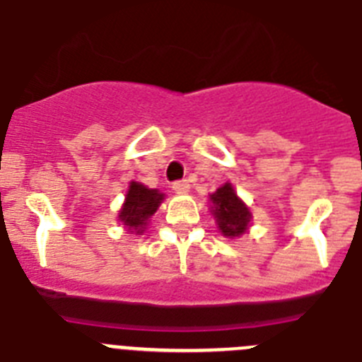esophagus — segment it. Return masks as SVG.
Listing matches in <instances>:
<instances>
[{
    "label": "esophagus",
    "instance_id": "34e87169",
    "mask_svg": "<svg viewBox=\"0 0 362 362\" xmlns=\"http://www.w3.org/2000/svg\"><path fill=\"white\" fill-rule=\"evenodd\" d=\"M172 188H174V192H177V194H187L188 190H190V185H188V181H175L174 185H172Z\"/></svg>",
    "mask_w": 362,
    "mask_h": 362
}]
</instances>
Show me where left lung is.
I'll return each instance as SVG.
<instances>
[{
	"label": "left lung",
	"mask_w": 362,
	"mask_h": 362,
	"mask_svg": "<svg viewBox=\"0 0 362 362\" xmlns=\"http://www.w3.org/2000/svg\"><path fill=\"white\" fill-rule=\"evenodd\" d=\"M210 199L214 203V217L217 219V225H219L223 235L238 238V235L246 232L252 216L245 206V203L235 196L232 185L226 183L217 188L216 194L210 196Z\"/></svg>",
	"instance_id": "left-lung-1"
}]
</instances>
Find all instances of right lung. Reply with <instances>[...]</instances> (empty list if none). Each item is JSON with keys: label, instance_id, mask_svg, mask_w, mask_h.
<instances>
[{"label": "right lung", "instance_id": "obj_1", "mask_svg": "<svg viewBox=\"0 0 362 362\" xmlns=\"http://www.w3.org/2000/svg\"><path fill=\"white\" fill-rule=\"evenodd\" d=\"M161 201L163 194H159L158 190L146 188L145 185L130 183L123 209L119 210V219L129 228V232L141 233L143 226L146 225L150 216L158 210Z\"/></svg>", "mask_w": 362, "mask_h": 362}]
</instances>
